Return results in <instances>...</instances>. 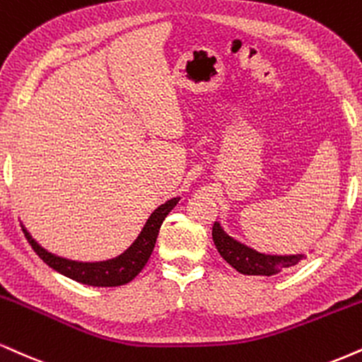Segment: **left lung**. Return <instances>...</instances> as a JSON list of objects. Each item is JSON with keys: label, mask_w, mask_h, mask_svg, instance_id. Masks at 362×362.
I'll return each mask as SVG.
<instances>
[{"label": "left lung", "mask_w": 362, "mask_h": 362, "mask_svg": "<svg viewBox=\"0 0 362 362\" xmlns=\"http://www.w3.org/2000/svg\"><path fill=\"white\" fill-rule=\"evenodd\" d=\"M212 239H214V245L219 255L236 272L243 273V275L273 276L280 273L283 268L295 267V264L305 258V255L278 256L258 252L252 250V247H247L243 243L230 238L229 234H226L219 223H214V226H212Z\"/></svg>", "instance_id": "obj_1"}]
</instances>
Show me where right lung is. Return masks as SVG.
I'll return each mask as SVG.
<instances>
[{"label": "right lung", "instance_id": "obj_1", "mask_svg": "<svg viewBox=\"0 0 362 362\" xmlns=\"http://www.w3.org/2000/svg\"><path fill=\"white\" fill-rule=\"evenodd\" d=\"M178 200H180V197H173L162 204L158 209H155L153 214L148 217L145 228L141 229L139 236L134 239L133 245L129 246L123 255L116 256V258L112 259L95 261V263H82V261H74L52 255V252L43 250V247L30 236L27 229H23L25 238L28 239L33 251L37 252L50 268H54L55 272L62 273V275L72 278V280L79 283H84V285L119 286L132 281L133 278L141 272L143 267L146 264V261L150 259L156 238H158L160 226H162L165 217L168 216V212L177 206Z\"/></svg>", "mask_w": 362, "mask_h": 362}]
</instances>
